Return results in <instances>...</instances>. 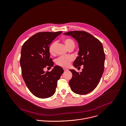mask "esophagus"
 Segmentation results:
<instances>
[{"mask_svg":"<svg viewBox=\"0 0 126 126\" xmlns=\"http://www.w3.org/2000/svg\"><path fill=\"white\" fill-rule=\"evenodd\" d=\"M63 70H64V71H68V70H69L68 69H65V68H64V69H63Z\"/></svg>","mask_w":126,"mask_h":126,"instance_id":"1","label":"esophagus"}]
</instances>
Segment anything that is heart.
<instances>
[{"instance_id":"b5f03b06","label":"heart","mask_w":126,"mask_h":126,"mask_svg":"<svg viewBox=\"0 0 126 126\" xmlns=\"http://www.w3.org/2000/svg\"><path fill=\"white\" fill-rule=\"evenodd\" d=\"M63 42L68 48V49L71 47H74V43L73 41L69 38H65L63 40ZM57 43L56 42H53L49 47V53L53 55L55 54V48L56 47ZM73 60V58L71 56L69 57H61L57 59L56 60V64L58 66L67 68L70 66V62Z\"/></svg>"}]
</instances>
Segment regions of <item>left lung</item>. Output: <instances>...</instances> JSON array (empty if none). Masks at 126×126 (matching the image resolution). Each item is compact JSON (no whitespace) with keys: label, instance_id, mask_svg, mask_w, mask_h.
I'll use <instances>...</instances> for the list:
<instances>
[{"label":"left lung","instance_id":"left-lung-1","mask_svg":"<svg viewBox=\"0 0 126 126\" xmlns=\"http://www.w3.org/2000/svg\"><path fill=\"white\" fill-rule=\"evenodd\" d=\"M71 36L78 43V56L73 63L75 68L83 65L78 73L70 70L72 74L69 82L71 90L76 94L84 95L92 91L98 85L104 71L105 56L101 42L84 31H71L63 33Z\"/></svg>","mask_w":126,"mask_h":126}]
</instances>
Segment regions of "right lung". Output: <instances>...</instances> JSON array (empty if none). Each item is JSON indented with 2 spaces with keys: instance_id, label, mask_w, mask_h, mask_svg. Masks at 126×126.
Wrapping results in <instances>:
<instances>
[{
  "instance_id": "1",
  "label": "right lung",
  "mask_w": 126,
  "mask_h": 126,
  "mask_svg": "<svg viewBox=\"0 0 126 126\" xmlns=\"http://www.w3.org/2000/svg\"><path fill=\"white\" fill-rule=\"evenodd\" d=\"M62 33L39 32L31 37L22 46L20 58L22 77L29 91L38 98L52 96L56 90L57 82L64 72L62 68L57 65L50 72L43 70L44 68H51L54 65L50 58L49 47Z\"/></svg>"
}]
</instances>
